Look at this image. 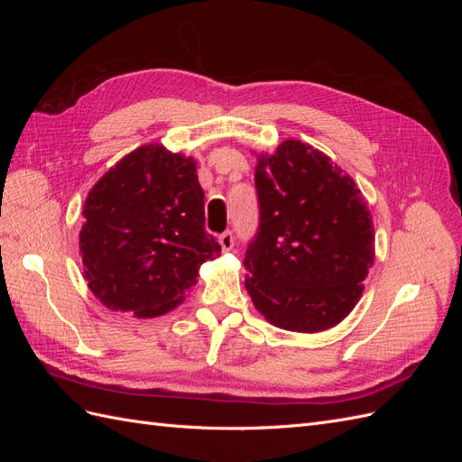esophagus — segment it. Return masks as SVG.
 I'll list each match as a JSON object with an SVG mask.
<instances>
[{
    "instance_id": "obj_1",
    "label": "esophagus",
    "mask_w": 462,
    "mask_h": 462,
    "mask_svg": "<svg viewBox=\"0 0 462 462\" xmlns=\"http://www.w3.org/2000/svg\"><path fill=\"white\" fill-rule=\"evenodd\" d=\"M219 245H221V250L223 253H229V250L235 246V236L231 231H226L219 235Z\"/></svg>"
}]
</instances>
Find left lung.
<instances>
[{"label":"left lung","instance_id":"left-lung-1","mask_svg":"<svg viewBox=\"0 0 462 462\" xmlns=\"http://www.w3.org/2000/svg\"><path fill=\"white\" fill-rule=\"evenodd\" d=\"M258 233L245 287L270 324L299 333L337 326L374 263V226L351 175L324 152L285 141L258 153Z\"/></svg>","mask_w":462,"mask_h":462}]
</instances>
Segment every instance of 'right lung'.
I'll return each instance as SVG.
<instances>
[{
    "instance_id": "right-lung-1",
    "label": "right lung",
    "mask_w": 462,
    "mask_h": 462,
    "mask_svg": "<svg viewBox=\"0 0 462 462\" xmlns=\"http://www.w3.org/2000/svg\"><path fill=\"white\" fill-rule=\"evenodd\" d=\"M80 254L85 279L106 309L156 318L197 285L219 254L206 233L197 162L146 144L97 180L85 202Z\"/></svg>"
}]
</instances>
